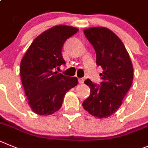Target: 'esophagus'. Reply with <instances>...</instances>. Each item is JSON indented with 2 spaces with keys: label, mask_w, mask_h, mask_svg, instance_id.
Returning a JSON list of instances; mask_svg holds the SVG:
<instances>
[{
  "label": "esophagus",
  "mask_w": 148,
  "mask_h": 148,
  "mask_svg": "<svg viewBox=\"0 0 148 148\" xmlns=\"http://www.w3.org/2000/svg\"><path fill=\"white\" fill-rule=\"evenodd\" d=\"M78 81H79V83H84V79H83V78H79V79H78Z\"/></svg>",
  "instance_id": "esophagus-1"
}]
</instances>
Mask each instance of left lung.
<instances>
[{"mask_svg": "<svg viewBox=\"0 0 148 148\" xmlns=\"http://www.w3.org/2000/svg\"><path fill=\"white\" fill-rule=\"evenodd\" d=\"M97 55V65L102 68L100 85L90 79V96L82 102L84 109L94 116L107 118L115 113L132 85L134 68L123 42L110 29L93 27L84 30Z\"/></svg>", "mask_w": 148, "mask_h": 148, "instance_id": "obj_1", "label": "left lung"}]
</instances>
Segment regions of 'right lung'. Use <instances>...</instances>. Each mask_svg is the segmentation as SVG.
<instances>
[{
	"label": "right lung",
	"mask_w": 148,
	"mask_h": 148,
	"mask_svg": "<svg viewBox=\"0 0 148 148\" xmlns=\"http://www.w3.org/2000/svg\"><path fill=\"white\" fill-rule=\"evenodd\" d=\"M79 29L60 25L49 29L33 40L21 62V81L32 110L38 115H51L62 106L65 94L77 85V77L58 73L65 65L64 42Z\"/></svg>",
	"instance_id": "add662e5"
}]
</instances>
